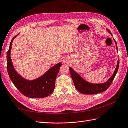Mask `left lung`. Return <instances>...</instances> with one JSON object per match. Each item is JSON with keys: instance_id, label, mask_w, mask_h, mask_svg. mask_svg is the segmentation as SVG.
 Instances as JSON below:
<instances>
[{"instance_id": "1", "label": "left lung", "mask_w": 128, "mask_h": 128, "mask_svg": "<svg viewBox=\"0 0 128 128\" xmlns=\"http://www.w3.org/2000/svg\"><path fill=\"white\" fill-rule=\"evenodd\" d=\"M107 30L109 33L112 34L110 30ZM114 41L116 44L117 50L118 52L116 42L115 41V40H114ZM119 63L120 61L118 59V63H117L116 68L112 76L108 80V81L103 84H91L85 81L84 79H83L71 67H70L69 68H70V74L76 89L79 92L84 94H96L104 92L107 88H108V87L110 86L113 80H114L116 73L118 71Z\"/></svg>"}]
</instances>
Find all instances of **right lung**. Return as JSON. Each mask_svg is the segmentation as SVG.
I'll return each instance as SVG.
<instances>
[{
	"mask_svg": "<svg viewBox=\"0 0 128 128\" xmlns=\"http://www.w3.org/2000/svg\"><path fill=\"white\" fill-rule=\"evenodd\" d=\"M16 36L10 41L7 53V68L10 78L16 88L24 96L31 98L47 97L54 92L56 78L62 64H57L36 79L30 81L23 78L16 71L10 56L12 43Z\"/></svg>",
	"mask_w": 128,
	"mask_h": 128,
	"instance_id": "obj_1",
	"label": "right lung"
}]
</instances>
